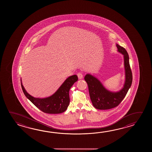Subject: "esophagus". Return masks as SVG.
Instances as JSON below:
<instances>
[{
	"label": "esophagus",
	"instance_id": "34e87169",
	"mask_svg": "<svg viewBox=\"0 0 152 152\" xmlns=\"http://www.w3.org/2000/svg\"><path fill=\"white\" fill-rule=\"evenodd\" d=\"M77 77H78L79 79H81L83 77V75H82V73H78L77 74Z\"/></svg>",
	"mask_w": 152,
	"mask_h": 152
}]
</instances>
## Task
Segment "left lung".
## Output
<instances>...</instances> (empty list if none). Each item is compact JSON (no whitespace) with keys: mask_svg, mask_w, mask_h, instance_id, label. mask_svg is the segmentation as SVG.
Instances as JSON below:
<instances>
[{"mask_svg":"<svg viewBox=\"0 0 152 152\" xmlns=\"http://www.w3.org/2000/svg\"><path fill=\"white\" fill-rule=\"evenodd\" d=\"M117 52L123 55L125 71V81L121 90L116 92L111 91L104 86L100 81L94 75L87 73L85 76L94 107L99 110H107L118 106L126 97L132 85V72L129 65V55L126 50L116 43Z\"/></svg>","mask_w":152,"mask_h":152,"instance_id":"1","label":"left lung"}]
</instances>
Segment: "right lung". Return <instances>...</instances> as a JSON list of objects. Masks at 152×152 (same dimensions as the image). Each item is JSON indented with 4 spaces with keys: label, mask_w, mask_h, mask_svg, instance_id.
<instances>
[{
    "label": "right lung",
    "mask_w": 152,
    "mask_h": 152,
    "mask_svg": "<svg viewBox=\"0 0 152 152\" xmlns=\"http://www.w3.org/2000/svg\"><path fill=\"white\" fill-rule=\"evenodd\" d=\"M77 79V75L69 77L54 94L49 97L43 98L32 97L27 92L23 86L22 79H20V81L23 93L36 107L45 113L57 114L64 113L67 110L70 101L69 96V90Z\"/></svg>",
    "instance_id": "1"
}]
</instances>
